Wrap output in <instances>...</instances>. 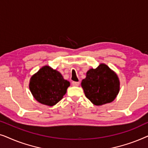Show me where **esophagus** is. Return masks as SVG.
Segmentation results:
<instances>
[{
    "instance_id": "esophagus-1",
    "label": "esophagus",
    "mask_w": 148,
    "mask_h": 148,
    "mask_svg": "<svg viewBox=\"0 0 148 148\" xmlns=\"http://www.w3.org/2000/svg\"><path fill=\"white\" fill-rule=\"evenodd\" d=\"M72 85L73 86H78L79 85V82H73Z\"/></svg>"
}]
</instances>
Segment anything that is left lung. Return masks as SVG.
Here are the masks:
<instances>
[{"instance_id": "8db88e82", "label": "left lung", "mask_w": 148, "mask_h": 148, "mask_svg": "<svg viewBox=\"0 0 148 148\" xmlns=\"http://www.w3.org/2000/svg\"><path fill=\"white\" fill-rule=\"evenodd\" d=\"M81 85L86 96L96 106L112 102L120 91L118 75L104 63L96 69H90Z\"/></svg>"}]
</instances>
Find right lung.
<instances>
[{
    "mask_svg": "<svg viewBox=\"0 0 148 148\" xmlns=\"http://www.w3.org/2000/svg\"><path fill=\"white\" fill-rule=\"evenodd\" d=\"M70 82L61 73L46 65L31 77L29 88L34 98L40 104L53 106L65 95Z\"/></svg>",
    "mask_w": 148,
    "mask_h": 148,
    "instance_id": "obj_1",
    "label": "right lung"
}]
</instances>
